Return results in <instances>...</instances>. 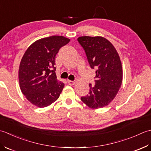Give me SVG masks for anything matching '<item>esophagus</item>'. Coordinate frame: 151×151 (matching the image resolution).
Returning a JSON list of instances; mask_svg holds the SVG:
<instances>
[{
    "label": "esophagus",
    "instance_id": "1",
    "mask_svg": "<svg viewBox=\"0 0 151 151\" xmlns=\"http://www.w3.org/2000/svg\"><path fill=\"white\" fill-rule=\"evenodd\" d=\"M67 82H68V85H73L76 83L75 81H71V80H68Z\"/></svg>",
    "mask_w": 151,
    "mask_h": 151
}]
</instances>
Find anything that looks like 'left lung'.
Segmentation results:
<instances>
[{
	"mask_svg": "<svg viewBox=\"0 0 151 151\" xmlns=\"http://www.w3.org/2000/svg\"><path fill=\"white\" fill-rule=\"evenodd\" d=\"M83 47L91 68L96 69L95 85L81 101L91 109L109 105L118 93L122 82V66L119 53L108 40L102 36H81L78 38Z\"/></svg>",
	"mask_w": 151,
	"mask_h": 151,
	"instance_id": "left-lung-1",
	"label": "left lung"
}]
</instances>
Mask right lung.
<instances>
[{"mask_svg": "<svg viewBox=\"0 0 151 151\" xmlns=\"http://www.w3.org/2000/svg\"><path fill=\"white\" fill-rule=\"evenodd\" d=\"M70 41L63 36L47 37L32 43L24 52L19 68V87L32 105L50 106L62 93L64 84L57 79L55 57Z\"/></svg>", "mask_w": 151, "mask_h": 151, "instance_id": "add662e5", "label": "right lung"}]
</instances>
